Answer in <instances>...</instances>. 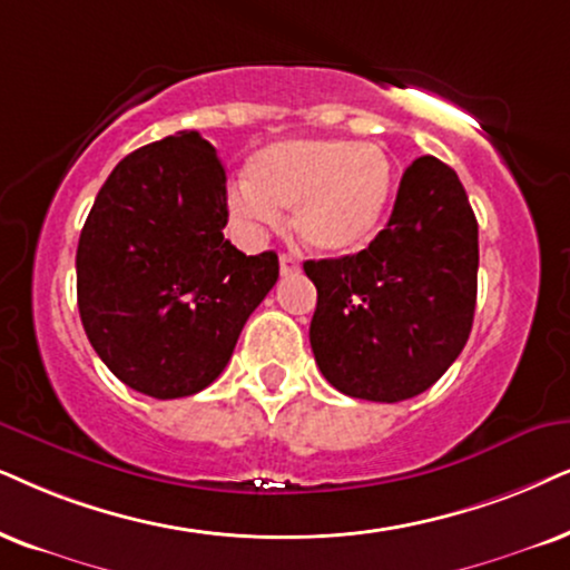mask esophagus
I'll return each instance as SVG.
<instances>
[{"label": "esophagus", "instance_id": "esophagus-1", "mask_svg": "<svg viewBox=\"0 0 570 570\" xmlns=\"http://www.w3.org/2000/svg\"><path fill=\"white\" fill-rule=\"evenodd\" d=\"M278 265H281V276H292V273H297L299 271V263H297V257H292V255H281L278 257Z\"/></svg>", "mask_w": 570, "mask_h": 570}]
</instances>
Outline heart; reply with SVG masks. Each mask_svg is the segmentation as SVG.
<instances>
[{"instance_id": "1", "label": "heart", "mask_w": 570, "mask_h": 570, "mask_svg": "<svg viewBox=\"0 0 570 570\" xmlns=\"http://www.w3.org/2000/svg\"><path fill=\"white\" fill-rule=\"evenodd\" d=\"M249 184L234 186L228 213L236 228L261 236L292 212L305 247L347 255L373 239L392 199L394 165L376 144L352 139H289L249 160Z\"/></svg>"}]
</instances>
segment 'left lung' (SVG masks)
Masks as SVG:
<instances>
[{
    "instance_id": "obj_1",
    "label": "left lung",
    "mask_w": 570,
    "mask_h": 570,
    "mask_svg": "<svg viewBox=\"0 0 570 570\" xmlns=\"http://www.w3.org/2000/svg\"><path fill=\"white\" fill-rule=\"evenodd\" d=\"M305 273L318 289L309 344L331 386L371 402L426 392L463 352L476 309L479 223L458 173L417 157L384 232Z\"/></svg>"
}]
</instances>
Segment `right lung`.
Returning <instances> with one entry per match:
<instances>
[{
    "label": "right lung",
    "mask_w": 570,
    "mask_h": 570,
    "mask_svg": "<svg viewBox=\"0 0 570 570\" xmlns=\"http://www.w3.org/2000/svg\"><path fill=\"white\" fill-rule=\"evenodd\" d=\"M226 223V170L197 131L147 144L107 176L78 239V313L126 386L189 397L228 365L278 257H247L223 239Z\"/></svg>",
    "instance_id": "obj_1"
}]
</instances>
